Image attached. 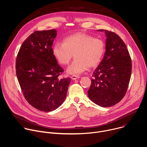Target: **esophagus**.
I'll use <instances>...</instances> for the list:
<instances>
[{"label": "esophagus", "mask_w": 147, "mask_h": 147, "mask_svg": "<svg viewBox=\"0 0 147 147\" xmlns=\"http://www.w3.org/2000/svg\"><path fill=\"white\" fill-rule=\"evenodd\" d=\"M79 78H80V77H79V76H76V75L72 76L71 77V78L72 80H76V79Z\"/></svg>", "instance_id": "esophagus-1"}]
</instances>
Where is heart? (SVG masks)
<instances>
[{"label": "heart", "instance_id": "heart-1", "mask_svg": "<svg viewBox=\"0 0 147 147\" xmlns=\"http://www.w3.org/2000/svg\"><path fill=\"white\" fill-rule=\"evenodd\" d=\"M105 50L104 42L99 38L84 33H76L65 38L63 43H56L53 53L62 65H68L74 54L75 59L67 67V73L77 75L86 70L88 67L98 65Z\"/></svg>", "mask_w": 147, "mask_h": 147}]
</instances>
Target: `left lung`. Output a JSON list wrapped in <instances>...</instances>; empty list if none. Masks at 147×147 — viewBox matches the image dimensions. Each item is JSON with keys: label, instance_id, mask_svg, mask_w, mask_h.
Here are the masks:
<instances>
[{"label": "left lung", "instance_id": "8db88e82", "mask_svg": "<svg viewBox=\"0 0 147 147\" xmlns=\"http://www.w3.org/2000/svg\"><path fill=\"white\" fill-rule=\"evenodd\" d=\"M105 32L107 37L106 52L93 71L88 94L95 104L108 107L119 103L125 96L131 77V61L121 38L113 32Z\"/></svg>", "mask_w": 147, "mask_h": 147}]
</instances>
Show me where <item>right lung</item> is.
Instances as JSON below:
<instances>
[{
    "instance_id": "add662e5",
    "label": "right lung",
    "mask_w": 147,
    "mask_h": 147,
    "mask_svg": "<svg viewBox=\"0 0 147 147\" xmlns=\"http://www.w3.org/2000/svg\"><path fill=\"white\" fill-rule=\"evenodd\" d=\"M56 36L55 29L34 32L23 42L16 59V74L25 99L45 112L63 103L71 81L58 78L63 70L53 53Z\"/></svg>"
}]
</instances>
